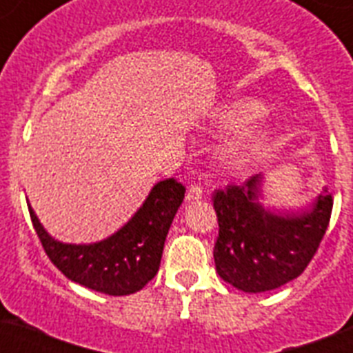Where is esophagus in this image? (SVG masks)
I'll list each match as a JSON object with an SVG mask.
<instances>
[{"label":"esophagus","instance_id":"esophagus-1","mask_svg":"<svg viewBox=\"0 0 353 353\" xmlns=\"http://www.w3.org/2000/svg\"><path fill=\"white\" fill-rule=\"evenodd\" d=\"M201 196H203V189L199 185H191L189 187V191H187V199L189 201H198V199H201Z\"/></svg>","mask_w":353,"mask_h":353}]
</instances>
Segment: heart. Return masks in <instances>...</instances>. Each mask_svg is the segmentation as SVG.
Instances as JSON below:
<instances>
[{
	"instance_id": "heart-1",
	"label": "heart",
	"mask_w": 353,
	"mask_h": 353,
	"mask_svg": "<svg viewBox=\"0 0 353 353\" xmlns=\"http://www.w3.org/2000/svg\"><path fill=\"white\" fill-rule=\"evenodd\" d=\"M261 114V105L254 101H236L221 105L212 114V129L217 132L239 129ZM269 143V130L261 125H252L244 129L235 138L228 139L217 150V162L221 170L230 174H239L254 164L263 154Z\"/></svg>"
}]
</instances>
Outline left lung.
<instances>
[{
  "label": "left lung",
  "instance_id": "1",
  "mask_svg": "<svg viewBox=\"0 0 353 353\" xmlns=\"http://www.w3.org/2000/svg\"><path fill=\"white\" fill-rule=\"evenodd\" d=\"M263 176L214 192L219 236L214 245L215 270L248 293L279 288L304 272L327 232L332 196L318 194L310 208L276 212L261 205Z\"/></svg>",
  "mask_w": 353,
  "mask_h": 353
}]
</instances>
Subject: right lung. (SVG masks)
I'll return each instance as SVG.
<instances>
[{
	"mask_svg": "<svg viewBox=\"0 0 353 353\" xmlns=\"http://www.w3.org/2000/svg\"><path fill=\"white\" fill-rule=\"evenodd\" d=\"M183 196L185 187L174 179L155 183L129 223L93 244H63L52 239L30 205L28 210L43 251L70 281L120 297L139 292L155 277L164 240Z\"/></svg>",
	"mask_w": 353,
	"mask_h": 353,
	"instance_id": "right-lung-1",
	"label": "right lung"
}]
</instances>
